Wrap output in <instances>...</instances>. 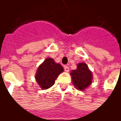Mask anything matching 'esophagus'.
Wrapping results in <instances>:
<instances>
[{
    "mask_svg": "<svg viewBox=\"0 0 121 121\" xmlns=\"http://www.w3.org/2000/svg\"><path fill=\"white\" fill-rule=\"evenodd\" d=\"M64 69L66 72H69V67L68 66H64Z\"/></svg>",
    "mask_w": 121,
    "mask_h": 121,
    "instance_id": "esophagus-1",
    "label": "esophagus"
}]
</instances>
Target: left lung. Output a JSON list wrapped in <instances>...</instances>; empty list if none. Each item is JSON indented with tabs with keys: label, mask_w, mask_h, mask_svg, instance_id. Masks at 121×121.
I'll use <instances>...</instances> for the list:
<instances>
[{
	"label": "left lung",
	"mask_w": 121,
	"mask_h": 121,
	"mask_svg": "<svg viewBox=\"0 0 121 121\" xmlns=\"http://www.w3.org/2000/svg\"><path fill=\"white\" fill-rule=\"evenodd\" d=\"M73 84L80 90H84L91 84L92 75L86 63H79L77 69L70 73Z\"/></svg>",
	"instance_id": "obj_1"
}]
</instances>
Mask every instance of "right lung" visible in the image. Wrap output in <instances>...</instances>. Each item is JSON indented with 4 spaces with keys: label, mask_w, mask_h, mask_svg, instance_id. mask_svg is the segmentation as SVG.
<instances>
[{
    "label": "right lung",
    "mask_w": 121,
    "mask_h": 121,
    "mask_svg": "<svg viewBox=\"0 0 121 121\" xmlns=\"http://www.w3.org/2000/svg\"><path fill=\"white\" fill-rule=\"evenodd\" d=\"M63 70L60 64L55 62L52 59L47 58L37 69L35 75L37 82L43 90L48 89L53 86L56 78Z\"/></svg>",
    "instance_id": "add662e5"
}]
</instances>
